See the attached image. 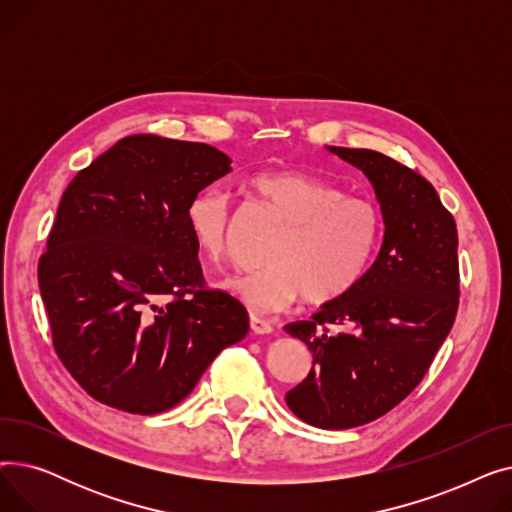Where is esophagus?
<instances>
[{
	"instance_id": "esophagus-1",
	"label": "esophagus",
	"mask_w": 512,
	"mask_h": 512,
	"mask_svg": "<svg viewBox=\"0 0 512 512\" xmlns=\"http://www.w3.org/2000/svg\"><path fill=\"white\" fill-rule=\"evenodd\" d=\"M249 328H251V332L257 334V336H265V334H272V332H274L270 321L263 319V317H257V315H251V317H249Z\"/></svg>"
}]
</instances>
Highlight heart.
<instances>
[{
    "label": "heart",
    "instance_id": "heart-1",
    "mask_svg": "<svg viewBox=\"0 0 512 512\" xmlns=\"http://www.w3.org/2000/svg\"><path fill=\"white\" fill-rule=\"evenodd\" d=\"M247 193L270 205L286 228L274 238L253 274L228 278L222 288L253 313H276L301 299L332 303L351 290L367 270L378 240V209L338 186L294 170L251 176ZM186 230L211 263L224 259L230 240V197L203 188L184 209Z\"/></svg>",
    "mask_w": 512,
    "mask_h": 512
}]
</instances>
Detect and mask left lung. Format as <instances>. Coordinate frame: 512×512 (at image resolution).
Listing matches in <instances>:
<instances>
[{
	"label": "left lung",
	"instance_id": "8db88e82",
	"mask_svg": "<svg viewBox=\"0 0 512 512\" xmlns=\"http://www.w3.org/2000/svg\"><path fill=\"white\" fill-rule=\"evenodd\" d=\"M361 170L378 199V257L344 297L309 321L286 324L313 367L286 394L290 411L321 429H348L386 415L423 380L459 307V236L436 188L371 149L326 147Z\"/></svg>",
	"mask_w": 512,
	"mask_h": 512
}]
</instances>
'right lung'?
Segmentation results:
<instances>
[{"instance_id":"add662e5","label":"right lung","mask_w":512,"mask_h":512,"mask_svg":"<svg viewBox=\"0 0 512 512\" xmlns=\"http://www.w3.org/2000/svg\"><path fill=\"white\" fill-rule=\"evenodd\" d=\"M230 164L205 143L132 134L64 191L39 290L60 361L103 405L168 411L247 336L245 307L203 286L184 222L186 203Z\"/></svg>"}]
</instances>
